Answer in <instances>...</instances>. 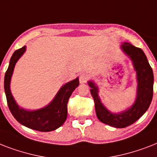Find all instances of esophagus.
Masks as SVG:
<instances>
[{
    "label": "esophagus",
    "instance_id": "1",
    "mask_svg": "<svg viewBox=\"0 0 157 157\" xmlns=\"http://www.w3.org/2000/svg\"><path fill=\"white\" fill-rule=\"evenodd\" d=\"M89 76L87 75V74L86 73H82L80 75V76H79V81H80V83L83 84V83H86V81H88L89 80Z\"/></svg>",
    "mask_w": 157,
    "mask_h": 157
}]
</instances>
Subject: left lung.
<instances>
[{"label": "left lung", "instance_id": "left-lung-1", "mask_svg": "<svg viewBox=\"0 0 157 157\" xmlns=\"http://www.w3.org/2000/svg\"><path fill=\"white\" fill-rule=\"evenodd\" d=\"M121 49L130 57L137 71L139 83L138 95L132 107L120 114H113L108 112L99 100L97 87L93 82H89L91 88L90 93L94 101L97 117L101 122L116 128L129 126L139 120L148 109L153 96V71L144 51L129 43H124Z\"/></svg>", "mask_w": 157, "mask_h": 157}]
</instances>
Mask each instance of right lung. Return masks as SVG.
Listing matches in <instances>:
<instances>
[{"label": "right lung", "instance_id": "right-lung-1", "mask_svg": "<svg viewBox=\"0 0 157 157\" xmlns=\"http://www.w3.org/2000/svg\"><path fill=\"white\" fill-rule=\"evenodd\" d=\"M25 46L15 50L11 57L9 67L5 75L4 88L8 107L13 117L20 124L40 132H50L63 124L67 116V103L74 90L79 86L78 78L64 85L52 103L36 111H25L16 104L10 90V82L16 62L24 53Z\"/></svg>", "mask_w": 157, "mask_h": 157}]
</instances>
